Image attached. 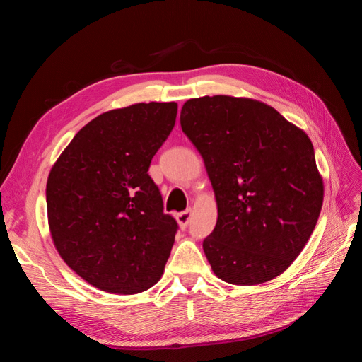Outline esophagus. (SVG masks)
Listing matches in <instances>:
<instances>
[{
    "label": "esophagus",
    "instance_id": "esophagus-1",
    "mask_svg": "<svg viewBox=\"0 0 362 362\" xmlns=\"http://www.w3.org/2000/svg\"><path fill=\"white\" fill-rule=\"evenodd\" d=\"M190 218H192V210H185V211H181L177 214V222L182 229L189 226Z\"/></svg>",
    "mask_w": 362,
    "mask_h": 362
}]
</instances>
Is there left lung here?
<instances>
[{
    "instance_id": "8db88e82",
    "label": "left lung",
    "mask_w": 362,
    "mask_h": 362,
    "mask_svg": "<svg viewBox=\"0 0 362 362\" xmlns=\"http://www.w3.org/2000/svg\"><path fill=\"white\" fill-rule=\"evenodd\" d=\"M181 128L199 151L217 202L204 252L217 278L257 286L286 272L323 204L314 148L275 108L226 95L189 100Z\"/></svg>"
}]
</instances>
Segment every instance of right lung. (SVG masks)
<instances>
[{
  "instance_id": "add662e5",
  "label": "right lung",
  "mask_w": 362,
  "mask_h": 362,
  "mask_svg": "<svg viewBox=\"0 0 362 362\" xmlns=\"http://www.w3.org/2000/svg\"><path fill=\"white\" fill-rule=\"evenodd\" d=\"M177 103L105 112L75 134L47 182L51 237L90 286L136 294L161 278L178 231L163 211L149 164L177 119Z\"/></svg>"
}]
</instances>
